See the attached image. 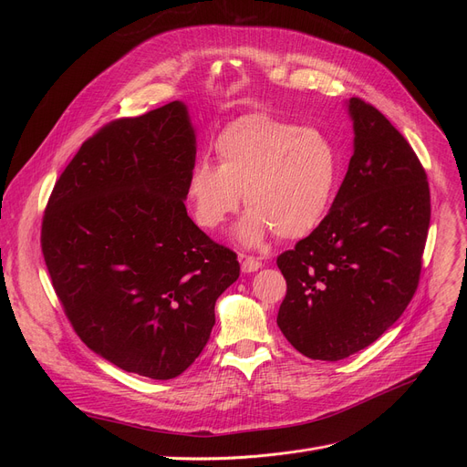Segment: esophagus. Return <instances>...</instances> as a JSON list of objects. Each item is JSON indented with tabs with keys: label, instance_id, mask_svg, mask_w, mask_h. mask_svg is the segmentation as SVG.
Returning <instances> with one entry per match:
<instances>
[{
	"label": "esophagus",
	"instance_id": "34e87169",
	"mask_svg": "<svg viewBox=\"0 0 467 467\" xmlns=\"http://www.w3.org/2000/svg\"><path fill=\"white\" fill-rule=\"evenodd\" d=\"M263 266V263L255 257H244L242 259V273H255Z\"/></svg>",
	"mask_w": 467,
	"mask_h": 467
}]
</instances>
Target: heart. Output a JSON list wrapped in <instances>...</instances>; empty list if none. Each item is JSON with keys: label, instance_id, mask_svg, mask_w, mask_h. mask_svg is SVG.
<instances>
[{"label": "heart", "instance_id": "b5f03b06", "mask_svg": "<svg viewBox=\"0 0 467 467\" xmlns=\"http://www.w3.org/2000/svg\"><path fill=\"white\" fill-rule=\"evenodd\" d=\"M217 164L196 162L185 183L194 223L217 231L238 212L248 213L236 238L257 246L268 234L305 238L322 225L340 182V157L331 138L268 113L242 115L213 141Z\"/></svg>", "mask_w": 467, "mask_h": 467}]
</instances>
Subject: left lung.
Here are the masks:
<instances>
[{"mask_svg": "<svg viewBox=\"0 0 467 467\" xmlns=\"http://www.w3.org/2000/svg\"><path fill=\"white\" fill-rule=\"evenodd\" d=\"M354 155L322 225L278 255L287 293L278 327L310 359L367 348L419 287L430 227L426 170L409 141L361 98H350Z\"/></svg>", "mask_w": 467, "mask_h": 467, "instance_id": "left-lung-1", "label": "left lung"}]
</instances>
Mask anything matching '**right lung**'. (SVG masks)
I'll list each match as a JSON object with an SVG mask.
<instances>
[{
    "label": "right lung",
    "instance_id": "add662e5",
    "mask_svg": "<svg viewBox=\"0 0 467 467\" xmlns=\"http://www.w3.org/2000/svg\"><path fill=\"white\" fill-rule=\"evenodd\" d=\"M196 138L183 102L108 122L55 183L41 250L85 345L147 379L182 375L236 278V254L192 223L185 183Z\"/></svg>",
    "mask_w": 467,
    "mask_h": 467
}]
</instances>
